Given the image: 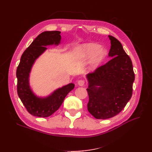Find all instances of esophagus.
<instances>
[{
	"mask_svg": "<svg viewBox=\"0 0 152 152\" xmlns=\"http://www.w3.org/2000/svg\"><path fill=\"white\" fill-rule=\"evenodd\" d=\"M84 84H85V82L83 81V80H78V86H83Z\"/></svg>",
	"mask_w": 152,
	"mask_h": 152,
	"instance_id": "1",
	"label": "esophagus"
}]
</instances>
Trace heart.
Wrapping results in <instances>:
<instances>
[{
	"label": "heart",
	"instance_id": "1",
	"mask_svg": "<svg viewBox=\"0 0 152 152\" xmlns=\"http://www.w3.org/2000/svg\"><path fill=\"white\" fill-rule=\"evenodd\" d=\"M74 56L78 60H90V67L96 69L104 62L108 52L104 48L95 43H86L77 46L74 51Z\"/></svg>",
	"mask_w": 152,
	"mask_h": 152
}]
</instances>
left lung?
Returning a JSON list of instances; mask_svg holds the SVG:
<instances>
[{"label": "left lung", "instance_id": "left-lung-1", "mask_svg": "<svg viewBox=\"0 0 152 152\" xmlns=\"http://www.w3.org/2000/svg\"><path fill=\"white\" fill-rule=\"evenodd\" d=\"M111 60L94 73L88 74V110L96 119H109L118 114L129 101L133 93L134 73L133 64L121 44L108 35Z\"/></svg>", "mask_w": 152, "mask_h": 152}]
</instances>
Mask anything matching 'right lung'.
Masks as SVG:
<instances>
[{"label": "right lung", "mask_w": 152, "mask_h": 152, "mask_svg": "<svg viewBox=\"0 0 152 152\" xmlns=\"http://www.w3.org/2000/svg\"><path fill=\"white\" fill-rule=\"evenodd\" d=\"M60 31H44L35 38L21 56L16 71L18 94L23 104L31 115L46 118L59 108L64 98L74 88L73 83L59 88L45 96L36 95L31 89L29 78L34 64L47 50L48 46L61 44Z\"/></svg>", "instance_id": "1"}]
</instances>
